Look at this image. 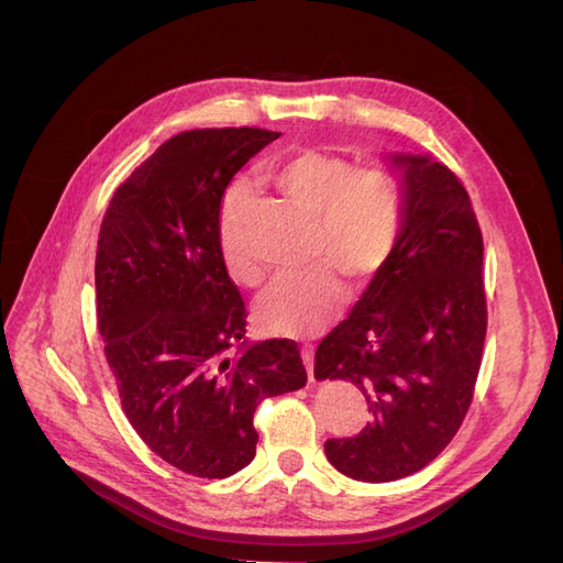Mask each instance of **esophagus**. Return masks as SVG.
Instances as JSON below:
<instances>
[{"mask_svg": "<svg viewBox=\"0 0 563 563\" xmlns=\"http://www.w3.org/2000/svg\"><path fill=\"white\" fill-rule=\"evenodd\" d=\"M302 364L308 368V378L314 383V352L312 350H302Z\"/></svg>", "mask_w": 563, "mask_h": 563, "instance_id": "34e87169", "label": "esophagus"}]
</instances>
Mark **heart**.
<instances>
[{
  "label": "heart",
  "instance_id": "obj_1",
  "mask_svg": "<svg viewBox=\"0 0 563 563\" xmlns=\"http://www.w3.org/2000/svg\"><path fill=\"white\" fill-rule=\"evenodd\" d=\"M279 190L314 216L310 269L286 272L258 300V321L269 333L314 335L345 302V277L366 284L395 253L406 197L387 166H356L354 159L321 147H302L275 168ZM249 197L234 190L220 218V253L240 284L261 282V267L240 240V220Z\"/></svg>",
  "mask_w": 563,
  "mask_h": 563
}]
</instances>
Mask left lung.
Wrapping results in <instances>:
<instances>
[{
  "mask_svg": "<svg viewBox=\"0 0 563 563\" xmlns=\"http://www.w3.org/2000/svg\"><path fill=\"white\" fill-rule=\"evenodd\" d=\"M406 218L399 244L352 314L314 352L317 380L362 391L371 424L323 444L360 482L430 465L463 424L486 338L484 236L470 195L432 155H397Z\"/></svg>",
  "mask_w": 563,
  "mask_h": 563,
  "instance_id": "obj_1",
  "label": "left lung"
}]
</instances>
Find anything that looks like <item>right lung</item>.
<instances>
[{
  "label": "right lung",
  "mask_w": 563,
  "mask_h": 563,
  "mask_svg": "<svg viewBox=\"0 0 563 563\" xmlns=\"http://www.w3.org/2000/svg\"><path fill=\"white\" fill-rule=\"evenodd\" d=\"M279 135H174L117 187L98 232V331L124 416L152 453L201 479L246 467L255 408L308 383L294 340L232 354L249 314L220 253L225 187Z\"/></svg>",
  "instance_id": "obj_1"
}]
</instances>
